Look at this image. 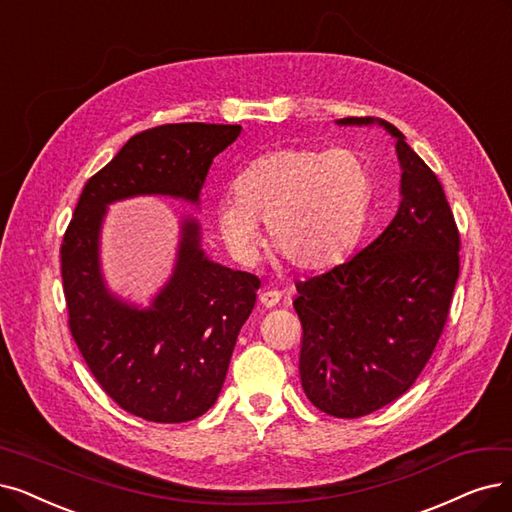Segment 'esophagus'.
Listing matches in <instances>:
<instances>
[{"mask_svg": "<svg viewBox=\"0 0 512 512\" xmlns=\"http://www.w3.org/2000/svg\"><path fill=\"white\" fill-rule=\"evenodd\" d=\"M260 304L267 306V309H271V306H277L279 300H281V292L279 290H262L260 296H258Z\"/></svg>", "mask_w": 512, "mask_h": 512, "instance_id": "34e87169", "label": "esophagus"}]
</instances>
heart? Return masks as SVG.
<instances>
[{"label": "heart", "mask_w": 512, "mask_h": 512, "mask_svg": "<svg viewBox=\"0 0 512 512\" xmlns=\"http://www.w3.org/2000/svg\"><path fill=\"white\" fill-rule=\"evenodd\" d=\"M218 206L229 250L250 260L267 224L269 250L296 271L334 267L357 243L374 199L370 161L353 149L285 147L250 161Z\"/></svg>", "instance_id": "1"}]
</instances>
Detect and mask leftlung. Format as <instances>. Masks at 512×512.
Here are the masks:
<instances>
[{
    "instance_id": "1",
    "label": "left lung",
    "mask_w": 512,
    "mask_h": 512,
    "mask_svg": "<svg viewBox=\"0 0 512 512\" xmlns=\"http://www.w3.org/2000/svg\"><path fill=\"white\" fill-rule=\"evenodd\" d=\"M380 124L397 138L403 170L393 222L355 258L296 281L302 388L336 418L372 414L416 382L443 334L460 273V231L437 174L393 124Z\"/></svg>"
}]
</instances>
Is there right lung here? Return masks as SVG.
I'll use <instances>...</instances> for the list:
<instances>
[{
    "mask_svg": "<svg viewBox=\"0 0 512 512\" xmlns=\"http://www.w3.org/2000/svg\"><path fill=\"white\" fill-rule=\"evenodd\" d=\"M239 132L231 124H168L132 136L86 182L60 243L77 349L102 391L149 422H189L216 403L260 279L208 260L199 250L197 222L185 220L170 283L149 311H138L102 285L100 220L107 203L132 195L197 201L214 157Z\"/></svg>",
    "mask_w": 512,
    "mask_h": 512,
    "instance_id": "right-lung-1",
    "label": "right lung"
}]
</instances>
